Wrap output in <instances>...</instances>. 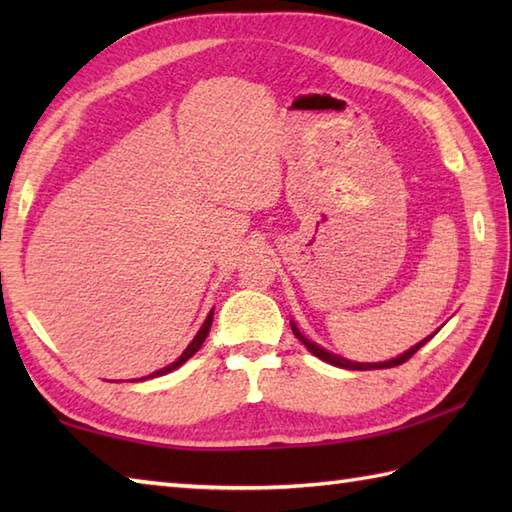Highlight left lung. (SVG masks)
I'll return each mask as SVG.
<instances>
[{"label":"left lung","mask_w":512,"mask_h":512,"mask_svg":"<svg viewBox=\"0 0 512 512\" xmlns=\"http://www.w3.org/2000/svg\"><path fill=\"white\" fill-rule=\"evenodd\" d=\"M290 328H292V332H295V336L297 339L308 347V350L317 356V358H321V361H325V363H330V365H334V367H343V369H358V372H365V369H387V367H398V365H402V363H407L409 358L416 354L420 347L427 343L431 336H427V339L424 341H420L418 345H413L411 350H407L405 354H400V356H396V358H391V361H383V363H354V361H347V358H343V356H336V354H332V352H328V350H323L321 345H317L314 341H310V339H306V336H303L301 332H299V328H297V323L295 321H290Z\"/></svg>","instance_id":"left-lung-1"}]
</instances>
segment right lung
Wrapping results in <instances>:
<instances>
[{
	"label": "right lung",
	"instance_id": "obj_1",
	"mask_svg": "<svg viewBox=\"0 0 512 512\" xmlns=\"http://www.w3.org/2000/svg\"><path fill=\"white\" fill-rule=\"evenodd\" d=\"M211 323H213V310L209 312V317H206L204 319V323H202V328L198 330V334H195L193 336V341L187 345V350H184L178 358H176V361H173L171 365H167V367H162V369H158V372H154V374H149V376H145L143 380H147V378H156V376H162V374H169V372H173V369H176V367H180L182 363H187L189 361V358L195 354V352H198L200 350V347H202V343H204V339H206V336H209V330H211Z\"/></svg>",
	"mask_w": 512,
	"mask_h": 512
}]
</instances>
